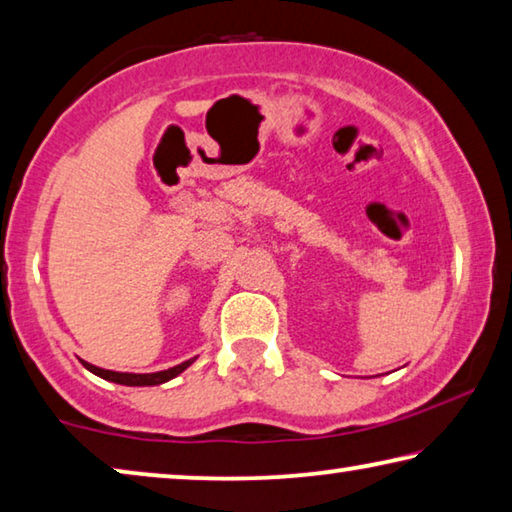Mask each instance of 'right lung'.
Instances as JSON below:
<instances>
[{
    "label": "right lung",
    "mask_w": 512,
    "mask_h": 512,
    "mask_svg": "<svg viewBox=\"0 0 512 512\" xmlns=\"http://www.w3.org/2000/svg\"><path fill=\"white\" fill-rule=\"evenodd\" d=\"M84 362V360H81ZM196 362V358L186 360L182 364H177V367H170L164 371H154V373H123V371H109V369H100L95 367L91 362H84V367L95 373V376H100L104 380H109V383H116V385H127V387H152V385H161V383H168V380H173L180 376L182 371H186L191 367V364Z\"/></svg>",
    "instance_id": "add662e5"
}]
</instances>
